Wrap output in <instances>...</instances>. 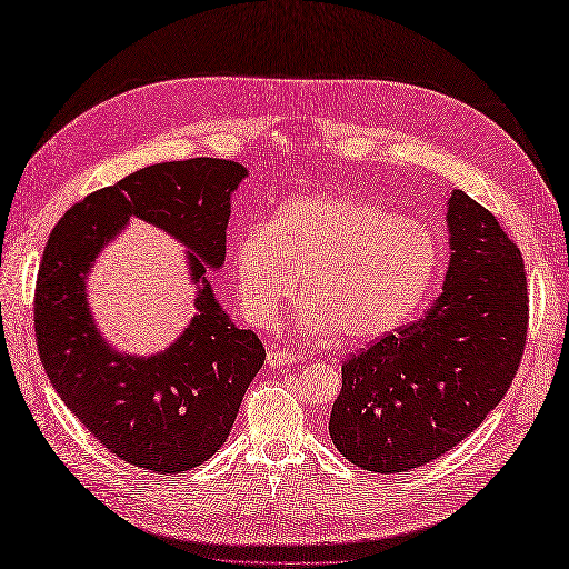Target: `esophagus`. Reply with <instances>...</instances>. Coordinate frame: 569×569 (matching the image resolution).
Segmentation results:
<instances>
[{"label": "esophagus", "instance_id": "esophagus-1", "mask_svg": "<svg viewBox=\"0 0 569 569\" xmlns=\"http://www.w3.org/2000/svg\"><path fill=\"white\" fill-rule=\"evenodd\" d=\"M266 358H268V363H270V366H297L299 360H301V356H299V353H295V351L272 349V347L268 349Z\"/></svg>", "mask_w": 569, "mask_h": 569}]
</instances>
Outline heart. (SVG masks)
Segmentation results:
<instances>
[{"label":"heart","instance_id":"b5f03b06","mask_svg":"<svg viewBox=\"0 0 569 569\" xmlns=\"http://www.w3.org/2000/svg\"><path fill=\"white\" fill-rule=\"evenodd\" d=\"M439 242L422 222L351 194H303L234 239L232 278L242 316L272 327L297 291V327L368 341L399 327L427 297Z\"/></svg>","mask_w":569,"mask_h":569}]
</instances>
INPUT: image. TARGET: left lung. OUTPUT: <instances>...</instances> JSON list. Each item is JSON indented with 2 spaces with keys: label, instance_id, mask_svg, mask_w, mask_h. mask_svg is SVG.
<instances>
[{
  "label": "left lung",
  "instance_id": "obj_1",
  "mask_svg": "<svg viewBox=\"0 0 569 569\" xmlns=\"http://www.w3.org/2000/svg\"><path fill=\"white\" fill-rule=\"evenodd\" d=\"M451 263L441 297L341 363L330 412L337 451L396 475L437 460L485 422L520 368L529 327L520 249L460 189L449 199Z\"/></svg>",
  "mask_w": 569,
  "mask_h": 569
}]
</instances>
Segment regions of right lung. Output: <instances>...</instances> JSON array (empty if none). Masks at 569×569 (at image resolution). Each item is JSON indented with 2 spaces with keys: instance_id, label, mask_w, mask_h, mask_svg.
<instances>
[{
  "instance_id": "add662e5",
  "label": "right lung",
  "mask_w": 569,
  "mask_h": 569,
  "mask_svg": "<svg viewBox=\"0 0 569 569\" xmlns=\"http://www.w3.org/2000/svg\"><path fill=\"white\" fill-rule=\"evenodd\" d=\"M244 176L234 161L206 157L149 166L71 206L47 239L36 284L44 372L92 437L134 468L178 475L211 458L263 368V341L232 325L203 278L226 261L230 194ZM130 214L184 241L200 282V313L149 359L111 352L83 299L91 261Z\"/></svg>"
}]
</instances>
